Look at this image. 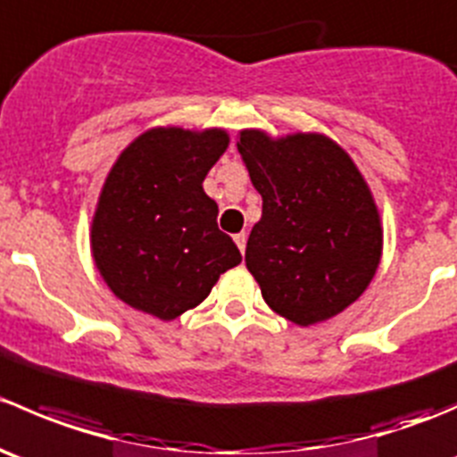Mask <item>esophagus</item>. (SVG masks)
Returning <instances> with one entry per match:
<instances>
[{
  "instance_id": "1",
  "label": "esophagus",
  "mask_w": 457,
  "mask_h": 457,
  "mask_svg": "<svg viewBox=\"0 0 457 457\" xmlns=\"http://www.w3.org/2000/svg\"><path fill=\"white\" fill-rule=\"evenodd\" d=\"M234 243H237V247L241 250V254H245V245H247V234L241 232L234 237Z\"/></svg>"
}]
</instances>
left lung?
<instances>
[{
  "label": "left lung",
  "instance_id": "obj_1",
  "mask_svg": "<svg viewBox=\"0 0 457 457\" xmlns=\"http://www.w3.org/2000/svg\"><path fill=\"white\" fill-rule=\"evenodd\" d=\"M262 196L245 265L267 305L298 327L325 322L362 296L382 258V223L365 177L320 132H238Z\"/></svg>",
  "mask_w": 457,
  "mask_h": 457
}]
</instances>
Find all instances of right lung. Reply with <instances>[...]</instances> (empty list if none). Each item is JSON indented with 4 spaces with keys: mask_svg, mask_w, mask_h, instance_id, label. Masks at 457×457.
Returning a JSON list of instances; mask_svg holds the SVG:
<instances>
[{
    "mask_svg": "<svg viewBox=\"0 0 457 457\" xmlns=\"http://www.w3.org/2000/svg\"><path fill=\"white\" fill-rule=\"evenodd\" d=\"M229 145L223 128L156 126L123 147L90 223V252L110 292L143 314L174 320L241 262L216 225L203 181Z\"/></svg>",
    "mask_w": 457,
    "mask_h": 457,
    "instance_id": "1",
    "label": "right lung"
}]
</instances>
